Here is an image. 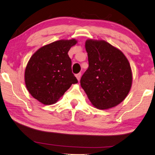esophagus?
<instances>
[{"instance_id":"34e87169","label":"esophagus","mask_w":155,"mask_h":155,"mask_svg":"<svg viewBox=\"0 0 155 155\" xmlns=\"http://www.w3.org/2000/svg\"><path fill=\"white\" fill-rule=\"evenodd\" d=\"M75 76H76V78H77L78 80H80V78H81V73H78V74L75 75Z\"/></svg>"}]
</instances>
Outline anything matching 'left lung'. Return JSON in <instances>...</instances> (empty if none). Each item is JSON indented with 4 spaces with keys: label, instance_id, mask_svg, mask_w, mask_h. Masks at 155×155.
Instances as JSON below:
<instances>
[{
    "label": "left lung",
    "instance_id": "8db88e82",
    "mask_svg": "<svg viewBox=\"0 0 155 155\" xmlns=\"http://www.w3.org/2000/svg\"><path fill=\"white\" fill-rule=\"evenodd\" d=\"M88 68L80 80L81 87L92 104L108 109L120 104L132 85V71L125 55L104 40H87Z\"/></svg>",
    "mask_w": 155,
    "mask_h": 155
}]
</instances>
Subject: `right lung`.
Returning a JSON list of instances; mask_svg holds the SVG:
<instances>
[{"instance_id": "right-lung-1", "label": "right lung", "mask_w": 155, "mask_h": 155, "mask_svg": "<svg viewBox=\"0 0 155 155\" xmlns=\"http://www.w3.org/2000/svg\"><path fill=\"white\" fill-rule=\"evenodd\" d=\"M76 43L75 39L54 42L40 48L28 62L25 72L27 88L43 104L57 102L72 84L78 83L68 55Z\"/></svg>"}]
</instances>
